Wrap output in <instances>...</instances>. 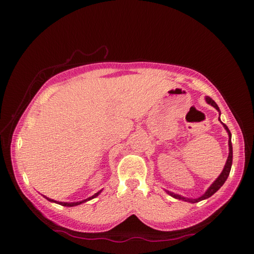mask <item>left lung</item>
<instances>
[{
    "label": "left lung",
    "mask_w": 254,
    "mask_h": 254,
    "mask_svg": "<svg viewBox=\"0 0 254 254\" xmlns=\"http://www.w3.org/2000/svg\"><path fill=\"white\" fill-rule=\"evenodd\" d=\"M206 102H207L208 104L212 105L213 107H215V109H216L218 112H220V114H221V111H220V109H218L217 104L212 100V98L208 97V96H206ZM218 120H220V119H218ZM220 121H221V120H220ZM223 127H225L226 132L229 133V151L230 152H229V157H227V160H226V163H225V166H224V169H223L221 175L218 176V177L216 178V180H215V182L212 185H210L209 188L205 191V194L203 196L198 197V198H195V199L194 198H186V197H184V196H180L178 194H174V192H171L169 190H166L170 196H173L174 198L182 199V200H185V201H189V203H197V201H200V200H203V199H206V198H208V197H210L212 195H214L215 192H216L218 189H220L223 186V185H224L227 177H229V175H230L231 167H232V161H233V148H232L231 132L229 130V127H227L224 123H223Z\"/></svg>",
    "instance_id": "obj_1"
}]
</instances>
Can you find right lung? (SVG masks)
<instances>
[{"instance_id": "1", "label": "right lung", "mask_w": 254, "mask_h": 254, "mask_svg": "<svg viewBox=\"0 0 254 254\" xmlns=\"http://www.w3.org/2000/svg\"><path fill=\"white\" fill-rule=\"evenodd\" d=\"M102 190H100L98 192H96L95 195H93L92 197H88V198H86V199H84V200H81V201H76V203H64V201H57V200H54V199H51V198H49V197H47V196H44L45 198H47L48 199L49 201H53V203H57V204H59V205H63V206H67V207H72V206H77V205H80L81 203H85V201H87V200H91V199H93V198H95L96 196H98L100 195V192H101Z\"/></svg>"}]
</instances>
